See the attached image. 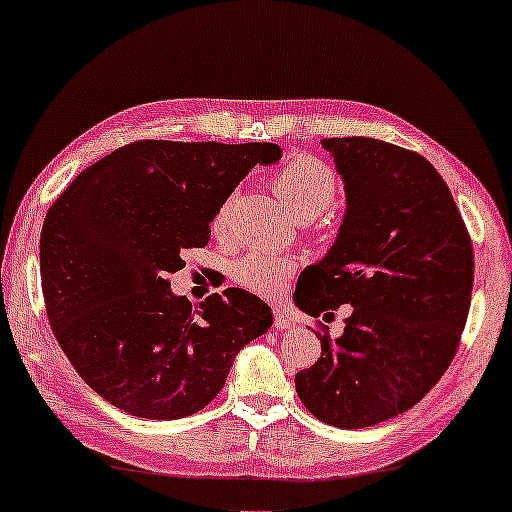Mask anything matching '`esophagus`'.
<instances>
[{
    "mask_svg": "<svg viewBox=\"0 0 512 512\" xmlns=\"http://www.w3.org/2000/svg\"><path fill=\"white\" fill-rule=\"evenodd\" d=\"M295 326L292 317L286 313V308H274V329L276 331H288Z\"/></svg>",
    "mask_w": 512,
    "mask_h": 512,
    "instance_id": "esophagus-1",
    "label": "esophagus"
}]
</instances>
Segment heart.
I'll use <instances>...</instances> for the list:
<instances>
[{
  "instance_id": "1",
  "label": "heart",
  "mask_w": 512,
  "mask_h": 512,
  "mask_svg": "<svg viewBox=\"0 0 512 512\" xmlns=\"http://www.w3.org/2000/svg\"><path fill=\"white\" fill-rule=\"evenodd\" d=\"M274 190L283 199L288 211L297 220H313L329 208L340 190L338 174L320 158L311 154L290 156L274 174ZM236 192L217 206L213 215V231L222 233L231 222ZM297 263L290 258L267 254V251H251L236 263V281L247 290L263 297H276L286 290L290 276L295 274Z\"/></svg>"
}]
</instances>
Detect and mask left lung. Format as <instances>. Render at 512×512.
I'll return each mask as SVG.
<instances>
[{
    "instance_id": "obj_1",
    "label": "left lung",
    "mask_w": 512,
    "mask_h": 512,
    "mask_svg": "<svg viewBox=\"0 0 512 512\" xmlns=\"http://www.w3.org/2000/svg\"><path fill=\"white\" fill-rule=\"evenodd\" d=\"M347 211L295 304L317 317L351 306L345 333L295 376L311 413L338 429L392 420L424 399L456 356L474 283L472 240L424 156L374 138H326Z\"/></svg>"
}]
</instances>
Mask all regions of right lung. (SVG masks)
<instances>
[{"label":"right lung","mask_w":512,"mask_h":512,"mask_svg":"<svg viewBox=\"0 0 512 512\" xmlns=\"http://www.w3.org/2000/svg\"><path fill=\"white\" fill-rule=\"evenodd\" d=\"M272 142L138 140L83 170L40 233L47 317L99 397L147 420L188 417L220 395L238 351L272 326L265 301L226 288L199 306L172 295L181 251L211 222Z\"/></svg>","instance_id":"obj_1"}]
</instances>
